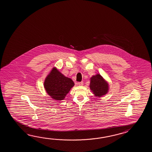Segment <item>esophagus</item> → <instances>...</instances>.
<instances>
[{"instance_id": "34e87169", "label": "esophagus", "mask_w": 152, "mask_h": 152, "mask_svg": "<svg viewBox=\"0 0 152 152\" xmlns=\"http://www.w3.org/2000/svg\"><path fill=\"white\" fill-rule=\"evenodd\" d=\"M78 84H79V85H80V86H82V85H83V84H84V83H83V81L79 82V83H78Z\"/></svg>"}]
</instances>
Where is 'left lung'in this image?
Masks as SVG:
<instances>
[{"label": "left lung", "instance_id": "obj_1", "mask_svg": "<svg viewBox=\"0 0 152 152\" xmlns=\"http://www.w3.org/2000/svg\"><path fill=\"white\" fill-rule=\"evenodd\" d=\"M90 88L94 95L101 97L108 92L110 86L108 81L101 74H96L90 78Z\"/></svg>", "mask_w": 152, "mask_h": 152}]
</instances>
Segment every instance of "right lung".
Masks as SVG:
<instances>
[{
  "label": "right lung",
  "instance_id": "add662e5",
  "mask_svg": "<svg viewBox=\"0 0 152 152\" xmlns=\"http://www.w3.org/2000/svg\"><path fill=\"white\" fill-rule=\"evenodd\" d=\"M74 86L73 81L62 74L53 67L47 75L44 82L46 93L55 101H62Z\"/></svg>",
  "mask_w": 152,
  "mask_h": 152
}]
</instances>
